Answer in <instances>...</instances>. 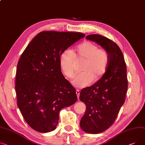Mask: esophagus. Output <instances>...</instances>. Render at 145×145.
I'll return each mask as SVG.
<instances>
[{"mask_svg":"<svg viewBox=\"0 0 145 145\" xmlns=\"http://www.w3.org/2000/svg\"><path fill=\"white\" fill-rule=\"evenodd\" d=\"M76 94H77V97H78V99H79V95H80V91L79 90H76Z\"/></svg>","mask_w":145,"mask_h":145,"instance_id":"34e87169","label":"esophagus"}]
</instances>
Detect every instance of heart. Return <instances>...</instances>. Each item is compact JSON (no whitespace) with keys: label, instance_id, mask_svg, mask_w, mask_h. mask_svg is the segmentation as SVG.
Segmentation results:
<instances>
[{"label":"heart","instance_id":"obj_1","mask_svg":"<svg viewBox=\"0 0 145 145\" xmlns=\"http://www.w3.org/2000/svg\"><path fill=\"white\" fill-rule=\"evenodd\" d=\"M110 57L104 49L90 42H85L71 51L65 50L59 56V66L63 75L71 79L74 76L76 64L82 63L80 74L73 80L76 88H83L92 82H97L105 74L109 65Z\"/></svg>","mask_w":145,"mask_h":145}]
</instances>
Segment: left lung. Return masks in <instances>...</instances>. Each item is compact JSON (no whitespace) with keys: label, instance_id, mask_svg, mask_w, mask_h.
Segmentation results:
<instances>
[{"label":"left lung","instance_id":"8db88e82","mask_svg":"<svg viewBox=\"0 0 145 145\" xmlns=\"http://www.w3.org/2000/svg\"><path fill=\"white\" fill-rule=\"evenodd\" d=\"M86 39L100 45L110 57L103 78L80 93V100L86 105L80 126L86 133L96 134L111 126L125 102L128 89L127 66L120 47L112 40L97 34L89 35Z\"/></svg>","mask_w":145,"mask_h":145}]
</instances>
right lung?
<instances>
[{"instance_id":"1","label":"right lung","mask_w":145,"mask_h":145,"mask_svg":"<svg viewBox=\"0 0 145 145\" xmlns=\"http://www.w3.org/2000/svg\"><path fill=\"white\" fill-rule=\"evenodd\" d=\"M85 36L80 33L42 31L30 42L18 61L15 90L17 106L37 132L55 130L61 109L75 103V89L62 73L61 54Z\"/></svg>"}]
</instances>
